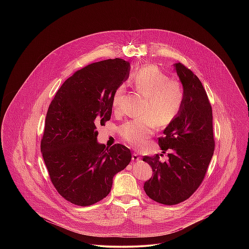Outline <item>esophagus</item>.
<instances>
[{"label": "esophagus", "mask_w": 249, "mask_h": 249, "mask_svg": "<svg viewBox=\"0 0 249 249\" xmlns=\"http://www.w3.org/2000/svg\"><path fill=\"white\" fill-rule=\"evenodd\" d=\"M141 160V156L138 153H133L132 154V161L136 162V161H140Z\"/></svg>", "instance_id": "esophagus-1"}]
</instances>
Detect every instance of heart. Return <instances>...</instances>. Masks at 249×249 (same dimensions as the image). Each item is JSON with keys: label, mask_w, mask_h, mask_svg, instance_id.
<instances>
[{"label": "heart", "mask_w": 249, "mask_h": 249, "mask_svg": "<svg viewBox=\"0 0 249 249\" xmlns=\"http://www.w3.org/2000/svg\"><path fill=\"white\" fill-rule=\"evenodd\" d=\"M135 89L145 97L142 107V119L124 123L120 127L122 138L134 147L142 146L152 136L155 124L158 127L170 125L178 116L184 103L182 84L168 75L156 65L145 64L132 77ZM124 93V86L120 85L112 97V107L119 110Z\"/></svg>", "instance_id": "heart-1"}]
</instances>
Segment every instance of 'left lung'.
Instances as JSON below:
<instances>
[{
	"mask_svg": "<svg viewBox=\"0 0 249 249\" xmlns=\"http://www.w3.org/2000/svg\"><path fill=\"white\" fill-rule=\"evenodd\" d=\"M175 69L184 89V103L177 119L158 139L169 159L143 156L152 168V177L143 190L152 200L175 205L188 199L200 186L214 149L212 107L199 78L181 63ZM161 156L163 154H160Z\"/></svg>",
	"mask_w": 249,
	"mask_h": 249,
	"instance_id": "obj_1",
	"label": "left lung"
}]
</instances>
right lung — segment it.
Masks as SVG:
<instances>
[{"label":"right lung","mask_w":249,"mask_h":249,"mask_svg":"<svg viewBox=\"0 0 249 249\" xmlns=\"http://www.w3.org/2000/svg\"><path fill=\"white\" fill-rule=\"evenodd\" d=\"M129 71V62L121 58L92 63L65 80L49 107L41 151L52 183L72 204L104 199L114 176L131 161L125 145L106 147L97 141V126L110 120L113 94Z\"/></svg>","instance_id":"right-lung-1"}]
</instances>
